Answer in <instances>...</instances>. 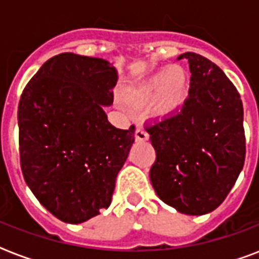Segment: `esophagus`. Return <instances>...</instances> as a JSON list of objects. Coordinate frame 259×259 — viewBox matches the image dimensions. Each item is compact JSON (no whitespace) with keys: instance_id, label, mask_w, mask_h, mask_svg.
<instances>
[{"instance_id":"obj_1","label":"esophagus","mask_w":259,"mask_h":259,"mask_svg":"<svg viewBox=\"0 0 259 259\" xmlns=\"http://www.w3.org/2000/svg\"><path fill=\"white\" fill-rule=\"evenodd\" d=\"M134 137H136V141H148V140H149V134H148L146 130L142 129V127H138V129L136 130Z\"/></svg>"}]
</instances>
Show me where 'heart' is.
<instances>
[{"label":"heart","instance_id":"heart-1","mask_svg":"<svg viewBox=\"0 0 259 259\" xmlns=\"http://www.w3.org/2000/svg\"><path fill=\"white\" fill-rule=\"evenodd\" d=\"M188 95V75L180 66L156 71L123 94V101L132 107H142L153 98L152 111L156 117L168 118L181 109Z\"/></svg>","mask_w":259,"mask_h":259}]
</instances>
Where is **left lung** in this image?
I'll use <instances>...</instances> for the list:
<instances>
[{
    "label": "left lung",
    "mask_w": 259,
    "mask_h": 259,
    "mask_svg": "<svg viewBox=\"0 0 259 259\" xmlns=\"http://www.w3.org/2000/svg\"><path fill=\"white\" fill-rule=\"evenodd\" d=\"M189 97L173 117L148 127L156 150L150 181L164 203L185 215H204L223 203L245 164L243 106L219 67L185 52Z\"/></svg>",
    "instance_id": "left-lung-1"
}]
</instances>
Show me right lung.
I'll return each mask as SVG.
<instances>
[{
    "label": "right lung",
    "instance_id": "1",
    "mask_svg": "<svg viewBox=\"0 0 259 259\" xmlns=\"http://www.w3.org/2000/svg\"><path fill=\"white\" fill-rule=\"evenodd\" d=\"M117 70L107 60L56 55L30 79L18 103L25 183L60 221L78 225L107 208L134 142V126L114 127Z\"/></svg>",
    "mask_w": 259,
    "mask_h": 259
}]
</instances>
